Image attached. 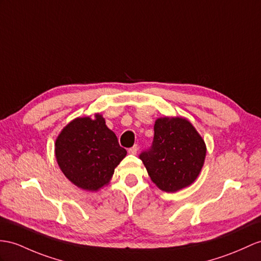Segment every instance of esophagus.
<instances>
[{"instance_id": "1", "label": "esophagus", "mask_w": 261, "mask_h": 261, "mask_svg": "<svg viewBox=\"0 0 261 261\" xmlns=\"http://www.w3.org/2000/svg\"><path fill=\"white\" fill-rule=\"evenodd\" d=\"M137 150H138L137 145H134L132 148L128 149V152H129V154H132V155H136L137 154Z\"/></svg>"}]
</instances>
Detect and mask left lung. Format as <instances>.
Masks as SVG:
<instances>
[{"label": "left lung", "mask_w": 261, "mask_h": 261, "mask_svg": "<svg viewBox=\"0 0 261 261\" xmlns=\"http://www.w3.org/2000/svg\"><path fill=\"white\" fill-rule=\"evenodd\" d=\"M154 142L139 156L151 181L163 192L176 193L199 176L206 157V144L194 125L184 117L155 120Z\"/></svg>", "instance_id": "1"}]
</instances>
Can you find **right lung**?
<instances>
[{"label": "right lung", "mask_w": 261, "mask_h": 261, "mask_svg": "<svg viewBox=\"0 0 261 261\" xmlns=\"http://www.w3.org/2000/svg\"><path fill=\"white\" fill-rule=\"evenodd\" d=\"M127 151L100 114L76 117L55 141V158L66 178L87 192L109 185Z\"/></svg>", "instance_id": "right-lung-1"}]
</instances>
